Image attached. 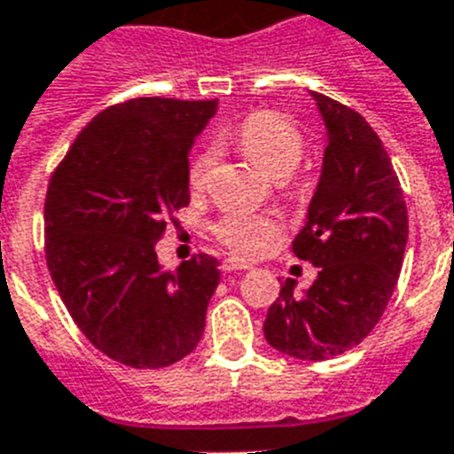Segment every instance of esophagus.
<instances>
[{
    "mask_svg": "<svg viewBox=\"0 0 454 454\" xmlns=\"http://www.w3.org/2000/svg\"><path fill=\"white\" fill-rule=\"evenodd\" d=\"M249 268H252V265L247 263V261H239V259H233V256H231V259H226V261H223V263H221V270H223V272H235V270H249Z\"/></svg>",
    "mask_w": 454,
    "mask_h": 454,
    "instance_id": "obj_1",
    "label": "esophagus"
}]
</instances>
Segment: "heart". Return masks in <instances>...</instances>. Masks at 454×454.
I'll return each instance as SVG.
<instances>
[{"instance_id":"obj_1","label":"heart","mask_w":454,"mask_h":454,"mask_svg":"<svg viewBox=\"0 0 454 454\" xmlns=\"http://www.w3.org/2000/svg\"><path fill=\"white\" fill-rule=\"evenodd\" d=\"M242 153L263 172L279 179L291 193H301L303 184L298 182V165L305 153V135L296 123L270 109L252 112L235 128L233 137ZM216 163V149L205 146L198 151L189 165V186L205 191L209 172ZM212 233L221 245L238 256H261L279 238V223L272 216L247 215V212H226L212 226Z\"/></svg>"}]
</instances>
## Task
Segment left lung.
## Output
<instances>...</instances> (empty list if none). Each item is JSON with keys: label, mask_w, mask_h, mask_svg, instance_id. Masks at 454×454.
I'll use <instances>...</instances> for the list:
<instances>
[{"label": "left lung", "mask_w": 454, "mask_h": 454, "mask_svg": "<svg viewBox=\"0 0 454 454\" xmlns=\"http://www.w3.org/2000/svg\"><path fill=\"white\" fill-rule=\"evenodd\" d=\"M312 98L329 144L294 254L319 275L303 296L286 279L263 333L285 355L324 361L359 345L380 322L403 263L408 209L389 153L368 121L326 95Z\"/></svg>", "instance_id": "1"}]
</instances>
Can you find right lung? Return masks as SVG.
I'll return each instance as SVG.
<instances>
[{"label":"right lung","instance_id":"right-lung-1","mask_svg":"<svg viewBox=\"0 0 454 454\" xmlns=\"http://www.w3.org/2000/svg\"><path fill=\"white\" fill-rule=\"evenodd\" d=\"M216 99L132 98L99 112L51 175L48 272L81 333L130 368H165L200 342L219 268L193 254L176 272L156 242L189 205V151Z\"/></svg>","mask_w":454,"mask_h":454}]
</instances>
